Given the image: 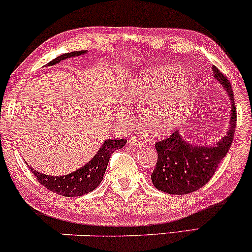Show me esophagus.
<instances>
[{"label":"esophagus","instance_id":"1","mask_svg":"<svg viewBox=\"0 0 252 252\" xmlns=\"http://www.w3.org/2000/svg\"><path fill=\"white\" fill-rule=\"evenodd\" d=\"M129 144H130V146L138 147V148H141V147L146 146V142H143V141L138 140V138H131V140H129Z\"/></svg>","mask_w":252,"mask_h":252}]
</instances>
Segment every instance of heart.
Listing matches in <instances>:
<instances>
[{"label": "heart", "mask_w": 252, "mask_h": 252, "mask_svg": "<svg viewBox=\"0 0 252 252\" xmlns=\"http://www.w3.org/2000/svg\"><path fill=\"white\" fill-rule=\"evenodd\" d=\"M192 94V83L173 66L148 68L126 83L123 100L140 108L141 120L154 135L168 134L186 115ZM120 120H126L128 110L120 108Z\"/></svg>", "instance_id": "b5f03b06"}]
</instances>
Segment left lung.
I'll list each match as a JSON object with an SVG mask.
<instances>
[{"instance_id": "1", "label": "left lung", "mask_w": 252, "mask_h": 252, "mask_svg": "<svg viewBox=\"0 0 252 252\" xmlns=\"http://www.w3.org/2000/svg\"><path fill=\"white\" fill-rule=\"evenodd\" d=\"M212 72L230 99V120L226 132L216 143L207 146L190 143L180 130L156 143L158 162L152 173V181L161 192L181 195L201 189L215 174L232 144L237 120L233 91L227 78L216 66H212Z\"/></svg>"}]
</instances>
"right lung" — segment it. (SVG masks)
<instances>
[{
	"mask_svg": "<svg viewBox=\"0 0 252 252\" xmlns=\"http://www.w3.org/2000/svg\"><path fill=\"white\" fill-rule=\"evenodd\" d=\"M85 53H88V51H76L71 52V53L62 54V56L57 57L56 59L48 63L47 65H57L62 60L84 56ZM126 143V141L123 140V138L122 140H105L100 146V148L98 149L96 155L88 163H85L83 167L66 175H47L31 168V166L28 167L31 168L32 173L36 176L37 181L47 189L63 196H80L92 192L99 186V184L103 180L104 173H105L106 167H108L109 158L112 152L123 148Z\"/></svg>",
	"mask_w": 252,
	"mask_h": 252,
	"instance_id": "obj_1",
	"label": "right lung"
}]
</instances>
